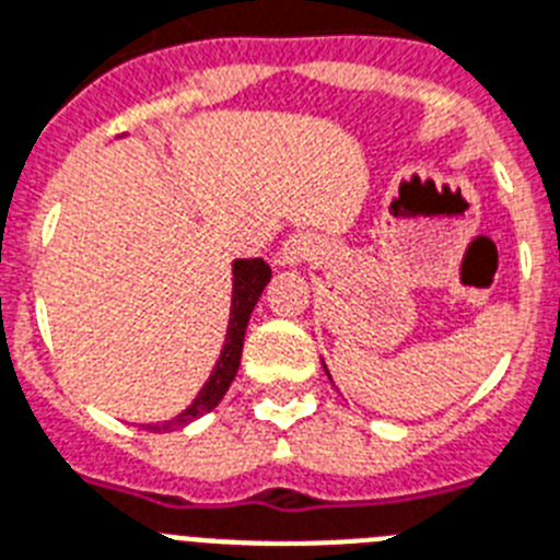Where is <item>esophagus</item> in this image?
<instances>
[{
  "label": "esophagus",
  "mask_w": 560,
  "mask_h": 560,
  "mask_svg": "<svg viewBox=\"0 0 560 560\" xmlns=\"http://www.w3.org/2000/svg\"><path fill=\"white\" fill-rule=\"evenodd\" d=\"M314 252H317V241H314L312 234L294 232L291 237H285L283 241L280 260H283V266H300V262L312 260Z\"/></svg>",
  "instance_id": "esophagus-1"
}]
</instances>
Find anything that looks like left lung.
<instances>
[{
	"mask_svg": "<svg viewBox=\"0 0 560 560\" xmlns=\"http://www.w3.org/2000/svg\"><path fill=\"white\" fill-rule=\"evenodd\" d=\"M323 368H326V365H323ZM326 374H328V368H326ZM328 380H331V374H328Z\"/></svg>",
	"mask_w": 560,
	"mask_h": 560,
	"instance_id": "8db88e82",
	"label": "left lung"
}]
</instances>
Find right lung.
Returning <instances> with one entry per match:
<instances>
[{
  "label": "right lung",
  "instance_id": "1",
  "mask_svg": "<svg viewBox=\"0 0 560 560\" xmlns=\"http://www.w3.org/2000/svg\"><path fill=\"white\" fill-rule=\"evenodd\" d=\"M269 262L260 260V257L232 262V308H229V326L226 339H223V351L221 357H218V362H214L212 374H209V380L203 382V388L198 390V396L180 410L178 417L166 419V422L147 424V430H152V433H166V430L186 428L189 422H195V419H200L203 413H209V410H214L221 405L229 385H232L234 374H237V368H241L243 337H246L248 317L255 312L257 300H260L262 289L269 285Z\"/></svg>",
  "mask_w": 560,
  "mask_h": 560
}]
</instances>
